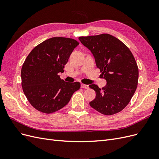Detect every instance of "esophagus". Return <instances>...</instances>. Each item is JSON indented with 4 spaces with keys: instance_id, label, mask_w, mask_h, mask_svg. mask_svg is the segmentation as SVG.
<instances>
[{
    "instance_id": "obj_1",
    "label": "esophagus",
    "mask_w": 159,
    "mask_h": 159,
    "mask_svg": "<svg viewBox=\"0 0 159 159\" xmlns=\"http://www.w3.org/2000/svg\"><path fill=\"white\" fill-rule=\"evenodd\" d=\"M81 88H84V89H88V85H85V84H81Z\"/></svg>"
}]
</instances>
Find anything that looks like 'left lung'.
Returning <instances> with one entry per match:
<instances>
[{
    "label": "left lung",
    "instance_id": "obj_1",
    "mask_svg": "<svg viewBox=\"0 0 159 159\" xmlns=\"http://www.w3.org/2000/svg\"><path fill=\"white\" fill-rule=\"evenodd\" d=\"M79 40L93 54L96 66L107 84L101 89L95 84L89 87L95 91L89 105L98 112L111 115L125 107L135 92L139 70L134 57L123 43L108 34L81 36Z\"/></svg>",
    "mask_w": 159,
    "mask_h": 159
}]
</instances>
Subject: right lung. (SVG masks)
Here are the masks:
<instances>
[{
	"label": "right lung",
	"mask_w": 159,
	"mask_h": 159,
	"mask_svg": "<svg viewBox=\"0 0 159 159\" xmlns=\"http://www.w3.org/2000/svg\"><path fill=\"white\" fill-rule=\"evenodd\" d=\"M78 45L72 38L54 37L27 56L21 70L22 87L28 102L39 111L51 113L61 109L80 88V83L65 82L58 75Z\"/></svg>",
	"instance_id": "obj_1"
}]
</instances>
